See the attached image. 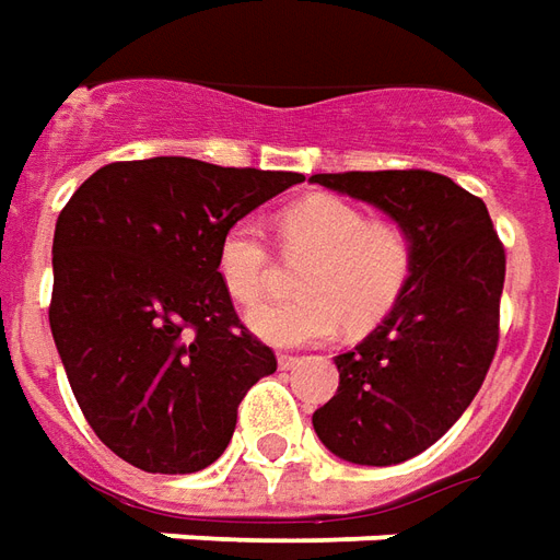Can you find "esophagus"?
<instances>
[{
    "label": "esophagus",
    "mask_w": 560,
    "mask_h": 560,
    "mask_svg": "<svg viewBox=\"0 0 560 560\" xmlns=\"http://www.w3.org/2000/svg\"><path fill=\"white\" fill-rule=\"evenodd\" d=\"M279 366L281 370H296V366H300V358H296V354H279Z\"/></svg>",
    "instance_id": "1"
}]
</instances>
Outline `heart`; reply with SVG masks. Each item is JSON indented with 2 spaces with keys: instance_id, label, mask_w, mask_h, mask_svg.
I'll return each mask as SVG.
<instances>
[{
  "instance_id": "obj_1",
  "label": "heart",
  "mask_w": 560,
  "mask_h": 560,
  "mask_svg": "<svg viewBox=\"0 0 560 560\" xmlns=\"http://www.w3.org/2000/svg\"><path fill=\"white\" fill-rule=\"evenodd\" d=\"M288 257H308L300 269L296 300H267L248 312V327L269 346H315L334 339L342 324L351 334L375 327L400 303L416 269V242L397 221H370L363 209L336 197L296 202L281 218ZM218 279L248 306L272 279L264 230L240 221L218 245Z\"/></svg>"
}]
</instances>
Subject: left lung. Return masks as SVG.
Returning <instances> with one entry per match:
<instances>
[{
  "instance_id": "obj_1",
  "label": "left lung",
  "mask_w": 560,
  "mask_h": 560,
  "mask_svg": "<svg viewBox=\"0 0 560 560\" xmlns=\"http://www.w3.org/2000/svg\"><path fill=\"white\" fill-rule=\"evenodd\" d=\"M409 230L416 269L373 334L334 358L339 388L312 416L336 457L390 467L421 455L464 416L498 351L506 257L488 209L424 170L312 175Z\"/></svg>"
}]
</instances>
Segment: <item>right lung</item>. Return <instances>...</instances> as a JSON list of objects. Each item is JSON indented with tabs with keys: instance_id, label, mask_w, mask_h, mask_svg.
Returning a JSON list of instances; mask_svg holds the SVG:
<instances>
[{
	"instance_id": "1",
	"label": "right lung",
	"mask_w": 560,
	"mask_h": 560,
	"mask_svg": "<svg viewBox=\"0 0 560 560\" xmlns=\"http://www.w3.org/2000/svg\"><path fill=\"white\" fill-rule=\"evenodd\" d=\"M300 172L190 158L108 163L54 230L50 334L81 412L144 472H197L224 455L236 409L276 354L240 324L218 245Z\"/></svg>"
}]
</instances>
